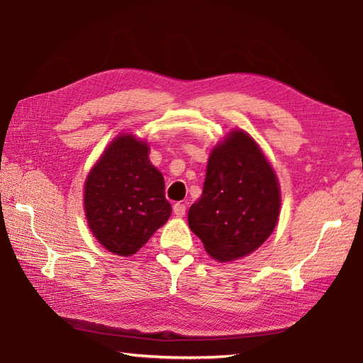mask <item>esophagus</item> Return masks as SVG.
I'll return each instance as SVG.
<instances>
[{"instance_id": "34e87169", "label": "esophagus", "mask_w": 363, "mask_h": 363, "mask_svg": "<svg viewBox=\"0 0 363 363\" xmlns=\"http://www.w3.org/2000/svg\"><path fill=\"white\" fill-rule=\"evenodd\" d=\"M173 212H174V215L176 217H179V218H182L184 215H186V206L184 204H181V203H176L174 206H173Z\"/></svg>"}]
</instances>
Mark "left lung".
Here are the masks:
<instances>
[{
  "label": "left lung",
  "mask_w": 363,
  "mask_h": 363,
  "mask_svg": "<svg viewBox=\"0 0 363 363\" xmlns=\"http://www.w3.org/2000/svg\"><path fill=\"white\" fill-rule=\"evenodd\" d=\"M281 212L276 172L259 143L233 129L211 151L203 194L189 209V226L218 262L243 259L272 235Z\"/></svg>",
  "instance_id": "obj_1"
}]
</instances>
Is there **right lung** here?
<instances>
[{"mask_svg":"<svg viewBox=\"0 0 363 363\" xmlns=\"http://www.w3.org/2000/svg\"><path fill=\"white\" fill-rule=\"evenodd\" d=\"M84 212L107 251L129 257L168 221L165 181L150 160V145L121 133L106 146L84 184Z\"/></svg>","mask_w":363,"mask_h":363,"instance_id":"right-lung-1","label":"right lung"}]
</instances>
